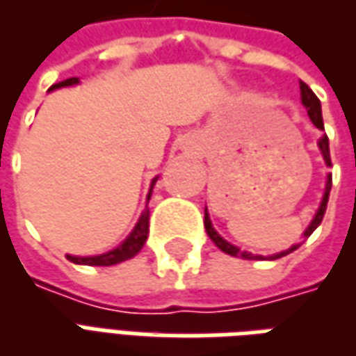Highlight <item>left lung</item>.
I'll use <instances>...</instances> for the list:
<instances>
[{"label": "left lung", "mask_w": 356, "mask_h": 356, "mask_svg": "<svg viewBox=\"0 0 356 356\" xmlns=\"http://www.w3.org/2000/svg\"><path fill=\"white\" fill-rule=\"evenodd\" d=\"M299 89H301V102H303V106L307 108V114L311 118V122H313L318 129H324V122H322V110H321V101H318V97L313 93V89L309 88L307 83L303 81H299ZM318 147L322 150V156H324V160H326V165H332V158H330V143L328 137L326 135H322V139L318 140ZM330 191H332V175H328V183H326V193H324V198H322V204L318 211H316V216L311 221V225L307 227V231L303 232V238H309L311 234L314 232V229L322 223V217L326 213V206H328V196ZM204 227H206V232H208V236L211 238V242L216 244L221 252L225 254L232 255V257H242V259H261V255H254V254H248V252H242L240 248L232 246L229 244L227 240H223L219 234L216 232V229L211 227V221H209L208 211L204 213ZM293 250H298V246H291L290 250H286V252H280V254L270 255V259H278V257H284V255L291 254Z\"/></svg>", "instance_id": "8db88e82"}]
</instances>
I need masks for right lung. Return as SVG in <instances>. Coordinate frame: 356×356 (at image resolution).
Returning a JSON list of instances; mask_svg holds the SVG:
<instances>
[{"mask_svg": "<svg viewBox=\"0 0 356 356\" xmlns=\"http://www.w3.org/2000/svg\"><path fill=\"white\" fill-rule=\"evenodd\" d=\"M78 83V78H68L65 81H58L55 86H51L49 89H57V88H66V86H74ZM156 179L152 181V186H154ZM152 186H150V193H148V200H150V194H152ZM148 217H150V211L148 208L143 211L140 216L139 223L135 225L133 232L125 238L124 244H120L116 250H112L108 254L102 255H93V257H76V255H66L68 261L78 263V265H91V267H108V265H116V263H122L125 259H131L135 255L139 254L145 242L148 238Z\"/></svg>", "mask_w": 356, "mask_h": 356, "instance_id": "1", "label": "right lung"}]
</instances>
